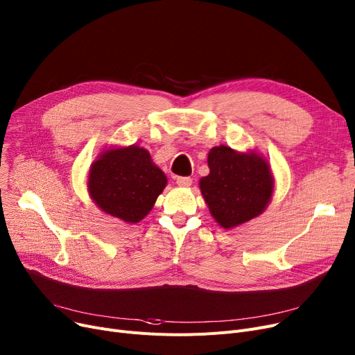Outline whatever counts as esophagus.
Here are the masks:
<instances>
[{"mask_svg": "<svg viewBox=\"0 0 355 355\" xmlns=\"http://www.w3.org/2000/svg\"><path fill=\"white\" fill-rule=\"evenodd\" d=\"M192 179L191 178H188V176H179L178 179H176V183L179 184V187H191L192 184Z\"/></svg>", "mask_w": 355, "mask_h": 355, "instance_id": "1", "label": "esophagus"}]
</instances>
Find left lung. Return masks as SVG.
Returning a JSON list of instances; mask_svg holds the SVG:
<instances>
[{
	"instance_id": "left-lung-1",
	"label": "left lung",
	"mask_w": 355,
	"mask_h": 355,
	"mask_svg": "<svg viewBox=\"0 0 355 355\" xmlns=\"http://www.w3.org/2000/svg\"><path fill=\"white\" fill-rule=\"evenodd\" d=\"M208 166L209 175L199 180V188L211 215L223 228L239 227L266 209L275 179L263 156L218 146L209 151Z\"/></svg>"
}]
</instances>
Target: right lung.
<instances>
[{"mask_svg":"<svg viewBox=\"0 0 355 355\" xmlns=\"http://www.w3.org/2000/svg\"><path fill=\"white\" fill-rule=\"evenodd\" d=\"M167 178L150 153L136 144L104 150L91 164L88 192L111 216L136 224L151 211Z\"/></svg>","mask_w":355,"mask_h":355,"instance_id":"1","label":"right lung"}]
</instances>
